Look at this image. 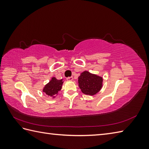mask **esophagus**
Here are the masks:
<instances>
[{
  "label": "esophagus",
  "instance_id": "esophagus-1",
  "mask_svg": "<svg viewBox=\"0 0 149 149\" xmlns=\"http://www.w3.org/2000/svg\"><path fill=\"white\" fill-rule=\"evenodd\" d=\"M66 80H67V81H72V80H73V77H67V78H66Z\"/></svg>",
  "mask_w": 149,
  "mask_h": 149
}]
</instances>
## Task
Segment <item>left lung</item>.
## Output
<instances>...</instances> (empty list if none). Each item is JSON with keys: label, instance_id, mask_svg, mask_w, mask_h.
<instances>
[{"label": "left lung", "instance_id": "left-lung-1", "mask_svg": "<svg viewBox=\"0 0 149 149\" xmlns=\"http://www.w3.org/2000/svg\"><path fill=\"white\" fill-rule=\"evenodd\" d=\"M78 85L83 93L93 96L102 89L103 78L88 71H84L78 77Z\"/></svg>", "mask_w": 149, "mask_h": 149}]
</instances>
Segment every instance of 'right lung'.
I'll list each match as a JSON object with an SVG mask.
<instances>
[{"label":"right lung","instance_id":"right-lung-1","mask_svg":"<svg viewBox=\"0 0 149 149\" xmlns=\"http://www.w3.org/2000/svg\"><path fill=\"white\" fill-rule=\"evenodd\" d=\"M63 82L64 81L63 79L58 80L56 77H53L49 83L43 87V91L47 95L54 99L58 95L59 91L61 90Z\"/></svg>","mask_w":149,"mask_h":149}]
</instances>
